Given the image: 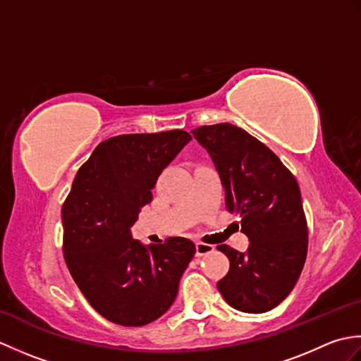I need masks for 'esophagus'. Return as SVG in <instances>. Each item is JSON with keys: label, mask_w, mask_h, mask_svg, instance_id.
<instances>
[{"label": "esophagus", "mask_w": 361, "mask_h": 361, "mask_svg": "<svg viewBox=\"0 0 361 361\" xmlns=\"http://www.w3.org/2000/svg\"><path fill=\"white\" fill-rule=\"evenodd\" d=\"M195 250H197V256H206L209 252L214 251V247L209 243H203V242H197L195 243Z\"/></svg>", "instance_id": "34e87169"}]
</instances>
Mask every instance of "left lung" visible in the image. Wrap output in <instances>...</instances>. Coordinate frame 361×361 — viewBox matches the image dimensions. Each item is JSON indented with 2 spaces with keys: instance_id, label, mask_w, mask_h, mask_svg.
Masks as SVG:
<instances>
[{
  "instance_id": "obj_1",
  "label": "left lung",
  "mask_w": 361,
  "mask_h": 361,
  "mask_svg": "<svg viewBox=\"0 0 361 361\" xmlns=\"http://www.w3.org/2000/svg\"><path fill=\"white\" fill-rule=\"evenodd\" d=\"M192 135L211 155L226 209L239 214L240 231L250 239L245 252L217 247L229 259V271L217 288L235 310H271L293 290L307 257L309 229L298 181L265 144L240 127L203 126Z\"/></svg>"
}]
</instances>
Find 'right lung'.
Here are the masks:
<instances>
[{
  "mask_svg": "<svg viewBox=\"0 0 361 361\" xmlns=\"http://www.w3.org/2000/svg\"><path fill=\"white\" fill-rule=\"evenodd\" d=\"M190 140L185 130L113 136L73 181L62 206L65 262L91 307L111 323L140 327L164 315L195 255L185 237L142 245L130 234L158 176Z\"/></svg>",
  "mask_w": 361,
  "mask_h": 361,
  "instance_id": "obj_1",
  "label": "right lung"
}]
</instances>
